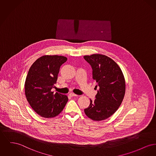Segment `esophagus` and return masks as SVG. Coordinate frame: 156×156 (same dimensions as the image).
<instances>
[{"label": "esophagus", "mask_w": 156, "mask_h": 156, "mask_svg": "<svg viewBox=\"0 0 156 156\" xmlns=\"http://www.w3.org/2000/svg\"><path fill=\"white\" fill-rule=\"evenodd\" d=\"M69 95H70L71 97H77V96H78V95L75 94H73V93H70V94H69Z\"/></svg>", "instance_id": "esophagus-1"}]
</instances>
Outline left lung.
<instances>
[{"mask_svg":"<svg viewBox=\"0 0 156 156\" xmlns=\"http://www.w3.org/2000/svg\"><path fill=\"white\" fill-rule=\"evenodd\" d=\"M91 66L92 78L98 90L94 101L84 110L85 114L94 121H102L111 117L119 108L124 99L126 83L117 64L105 55L93 54L83 56Z\"/></svg>","mask_w":156,"mask_h":156,"instance_id":"obj_1","label":"left lung"}]
</instances>
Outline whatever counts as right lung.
<instances>
[{"label": "right lung", "mask_w": 156, "mask_h": 156, "mask_svg": "<svg viewBox=\"0 0 156 156\" xmlns=\"http://www.w3.org/2000/svg\"><path fill=\"white\" fill-rule=\"evenodd\" d=\"M67 58L44 55L30 66L25 83V93L29 104L37 114L44 118L59 115L68 102L66 95L51 91L56 83L60 67Z\"/></svg>", "instance_id": "obj_1"}]
</instances>
